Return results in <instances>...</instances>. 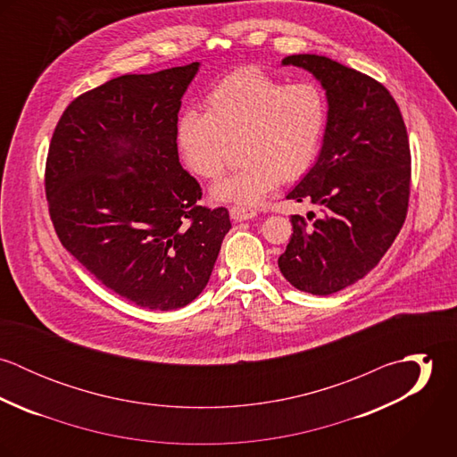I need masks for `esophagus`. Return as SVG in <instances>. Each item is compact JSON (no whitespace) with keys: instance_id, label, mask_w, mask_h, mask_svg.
<instances>
[{"instance_id":"obj_1","label":"esophagus","mask_w":457,"mask_h":457,"mask_svg":"<svg viewBox=\"0 0 457 457\" xmlns=\"http://www.w3.org/2000/svg\"><path fill=\"white\" fill-rule=\"evenodd\" d=\"M230 216L236 221H243V220H252L257 216V211L252 207H245V205H232L230 207Z\"/></svg>"}]
</instances>
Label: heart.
<instances>
[{"mask_svg": "<svg viewBox=\"0 0 457 457\" xmlns=\"http://www.w3.org/2000/svg\"><path fill=\"white\" fill-rule=\"evenodd\" d=\"M326 130V102L312 82L287 84L257 66L223 77L205 96V114L178 121L185 163L198 178L223 176L237 147L239 170L212 188L216 200L255 205L276 183L301 179Z\"/></svg>", "mask_w": 457, "mask_h": 457, "instance_id": "obj_1", "label": "heart"}]
</instances>
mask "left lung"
<instances>
[{"instance_id": "obj_1", "label": "left lung", "mask_w": 457, "mask_h": 457, "mask_svg": "<svg viewBox=\"0 0 457 457\" xmlns=\"http://www.w3.org/2000/svg\"><path fill=\"white\" fill-rule=\"evenodd\" d=\"M283 65L312 71L328 100L320 156L287 195L322 214H292L278 259L297 290L336 294L364 278L391 248L410 200L411 154L401 111L384 84L326 56L294 54Z\"/></svg>"}]
</instances>
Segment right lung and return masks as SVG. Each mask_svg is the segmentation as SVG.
<instances>
[{
  "label": "right lung",
  "instance_id": "add662e5",
  "mask_svg": "<svg viewBox=\"0 0 457 457\" xmlns=\"http://www.w3.org/2000/svg\"><path fill=\"white\" fill-rule=\"evenodd\" d=\"M198 63L121 75L77 96L46 162V196L66 250L102 285L149 310L204 290L230 230L227 207L178 154V112Z\"/></svg>",
  "mask_w": 457,
  "mask_h": 457
}]
</instances>
